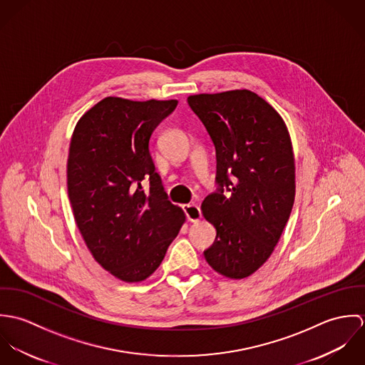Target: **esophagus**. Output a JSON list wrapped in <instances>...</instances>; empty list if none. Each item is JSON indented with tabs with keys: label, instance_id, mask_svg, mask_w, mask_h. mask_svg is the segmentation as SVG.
<instances>
[{
	"label": "esophagus",
	"instance_id": "esophagus-1",
	"mask_svg": "<svg viewBox=\"0 0 365 365\" xmlns=\"http://www.w3.org/2000/svg\"><path fill=\"white\" fill-rule=\"evenodd\" d=\"M182 209L185 212V216L188 220L191 222H198L201 219V209L198 205L195 204H187V205H182Z\"/></svg>",
	"mask_w": 365,
	"mask_h": 365
}]
</instances>
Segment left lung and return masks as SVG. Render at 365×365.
<instances>
[{"label": "left lung", "instance_id": "1", "mask_svg": "<svg viewBox=\"0 0 365 365\" xmlns=\"http://www.w3.org/2000/svg\"><path fill=\"white\" fill-rule=\"evenodd\" d=\"M216 150L217 191L202 202L216 229L204 252L223 277L242 279L268 260L295 200V158L281 115L249 90L190 96Z\"/></svg>", "mask_w": 365, "mask_h": 365}]
</instances>
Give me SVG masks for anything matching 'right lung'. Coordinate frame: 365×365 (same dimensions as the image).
<instances>
[{"label": "right lung", "instance_id": "obj_1", "mask_svg": "<svg viewBox=\"0 0 365 365\" xmlns=\"http://www.w3.org/2000/svg\"><path fill=\"white\" fill-rule=\"evenodd\" d=\"M177 104L106 97L71 136L67 191L77 227L96 261L125 282L150 277L185 222L149 152L153 130Z\"/></svg>", "mask_w": 365, "mask_h": 365}]
</instances>
